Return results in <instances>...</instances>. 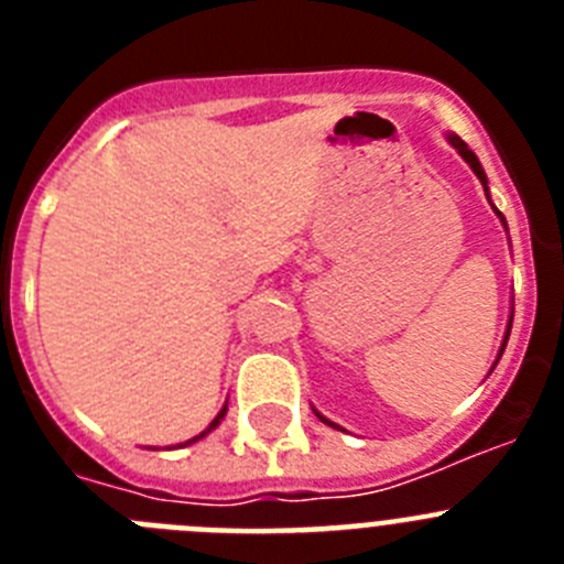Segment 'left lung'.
I'll return each mask as SVG.
<instances>
[{
	"label": "left lung",
	"mask_w": 564,
	"mask_h": 564,
	"mask_svg": "<svg viewBox=\"0 0 564 564\" xmlns=\"http://www.w3.org/2000/svg\"><path fill=\"white\" fill-rule=\"evenodd\" d=\"M449 141H452V147H455L457 152L463 154V161H466L468 166H471V172H475L477 177H480L482 186H486V172H482L480 161H477V154L471 152V149H468L466 143H463L460 138H457V134H449ZM497 214H500V212H497ZM500 217H502V214H500ZM508 333H511V322H508ZM508 333H506V341H508ZM506 341H502V350H506ZM502 350H500V356H502ZM318 417H322V415H318ZM322 421H325V417H322ZM325 423H330V421H325ZM330 426H336V423H330Z\"/></svg>",
	"instance_id": "left-lung-1"
}]
</instances>
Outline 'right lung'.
Returning a JSON list of instances; mask_svg holds the SVG:
<instances>
[{"mask_svg": "<svg viewBox=\"0 0 564 564\" xmlns=\"http://www.w3.org/2000/svg\"><path fill=\"white\" fill-rule=\"evenodd\" d=\"M223 415H226V406H223V410H220V415H217V417H214V421H212V423H208V430H206V432H200V435H197V437H192V441H186V443H194V441H200V437H203V435H208V432H212V430H214V426H217V423H220V421H223Z\"/></svg>", "mask_w": 564, "mask_h": 564, "instance_id": "1", "label": "right lung"}]
</instances>
